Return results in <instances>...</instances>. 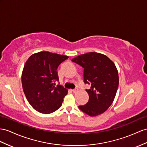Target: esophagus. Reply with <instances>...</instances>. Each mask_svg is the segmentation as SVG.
<instances>
[{"label": "esophagus", "instance_id": "obj_1", "mask_svg": "<svg viewBox=\"0 0 147 147\" xmlns=\"http://www.w3.org/2000/svg\"><path fill=\"white\" fill-rule=\"evenodd\" d=\"M78 91V89L77 88H74V89H72V92H76Z\"/></svg>", "mask_w": 147, "mask_h": 147}]
</instances>
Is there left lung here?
<instances>
[{"mask_svg": "<svg viewBox=\"0 0 147 147\" xmlns=\"http://www.w3.org/2000/svg\"><path fill=\"white\" fill-rule=\"evenodd\" d=\"M84 68V84L89 100L80 109L89 116L102 114L114 101L119 86V75L115 65L106 55L96 52L81 55L71 59Z\"/></svg>", "mask_w": 147, "mask_h": 147, "instance_id": "8db88e82", "label": "left lung"}]
</instances>
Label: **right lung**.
Segmentation results:
<instances>
[{
	"instance_id": "right-lung-1",
	"label": "right lung",
	"mask_w": 147,
	"mask_h": 147,
	"mask_svg": "<svg viewBox=\"0 0 147 147\" xmlns=\"http://www.w3.org/2000/svg\"><path fill=\"white\" fill-rule=\"evenodd\" d=\"M69 57L41 51L30 56L22 74V88L32 107L45 114H50L61 106L67 90L59 81L58 67Z\"/></svg>"
}]
</instances>
